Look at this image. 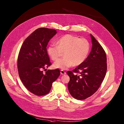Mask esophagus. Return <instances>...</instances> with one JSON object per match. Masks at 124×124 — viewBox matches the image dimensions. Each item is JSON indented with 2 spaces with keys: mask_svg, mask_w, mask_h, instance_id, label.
<instances>
[{
  "mask_svg": "<svg viewBox=\"0 0 124 124\" xmlns=\"http://www.w3.org/2000/svg\"><path fill=\"white\" fill-rule=\"evenodd\" d=\"M60 74H61V75H65V74H66V73L65 71H64L63 70H61Z\"/></svg>",
  "mask_w": 124,
  "mask_h": 124,
  "instance_id": "esophagus-1",
  "label": "esophagus"
}]
</instances>
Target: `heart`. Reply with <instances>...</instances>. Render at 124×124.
Segmentation results:
<instances>
[{
	"mask_svg": "<svg viewBox=\"0 0 124 124\" xmlns=\"http://www.w3.org/2000/svg\"><path fill=\"white\" fill-rule=\"evenodd\" d=\"M89 48V43L86 39L67 34L60 38L56 44L49 45L47 52L53 60H57L64 52V57L55 61L54 66L55 68L66 70L74 65L78 66L82 64L87 56Z\"/></svg>",
	"mask_w": 124,
	"mask_h": 124,
	"instance_id": "heart-1",
	"label": "heart"
}]
</instances>
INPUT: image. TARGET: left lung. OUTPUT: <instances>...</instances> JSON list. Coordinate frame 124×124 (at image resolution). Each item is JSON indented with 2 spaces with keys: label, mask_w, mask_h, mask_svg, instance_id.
Returning a JSON list of instances; mask_svg holds the SVG:
<instances>
[{
  "label": "left lung",
  "mask_w": 124,
  "mask_h": 124,
  "mask_svg": "<svg viewBox=\"0 0 124 124\" xmlns=\"http://www.w3.org/2000/svg\"><path fill=\"white\" fill-rule=\"evenodd\" d=\"M90 36L92 46L90 54L73 72H67L70 78L68 84L69 93L77 100H84L94 94L99 89L107 73L105 52L91 34Z\"/></svg>",
  "instance_id": "left-lung-1"
}]
</instances>
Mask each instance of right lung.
I'll return each instance as SVG.
<instances>
[{
	"instance_id": "obj_1",
	"label": "right lung",
	"mask_w": 124,
	"mask_h": 124,
	"mask_svg": "<svg viewBox=\"0 0 124 124\" xmlns=\"http://www.w3.org/2000/svg\"><path fill=\"white\" fill-rule=\"evenodd\" d=\"M56 33L55 29L38 28L25 40L20 49L17 58L19 77L26 89L35 95L47 94L60 75L59 69L48 70L45 74L42 71L51 65L46 46Z\"/></svg>"
}]
</instances>
